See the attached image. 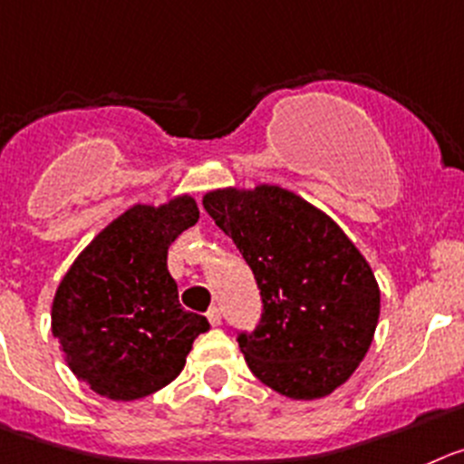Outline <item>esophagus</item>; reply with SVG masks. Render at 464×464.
Listing matches in <instances>:
<instances>
[{
    "label": "esophagus",
    "mask_w": 464,
    "mask_h": 464,
    "mask_svg": "<svg viewBox=\"0 0 464 464\" xmlns=\"http://www.w3.org/2000/svg\"><path fill=\"white\" fill-rule=\"evenodd\" d=\"M206 315H208V320H210L212 327H218V324H222V311H219L218 306H210Z\"/></svg>",
    "instance_id": "1"
}]
</instances>
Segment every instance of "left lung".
Segmentation results:
<instances>
[{"mask_svg": "<svg viewBox=\"0 0 464 464\" xmlns=\"http://www.w3.org/2000/svg\"><path fill=\"white\" fill-rule=\"evenodd\" d=\"M203 208L261 291V320L237 332L252 373L297 401L341 387L369 353L380 315L366 258L324 212L275 185L208 192Z\"/></svg>", "mask_w": 464, "mask_h": 464, "instance_id": "1", "label": "left lung"}]
</instances>
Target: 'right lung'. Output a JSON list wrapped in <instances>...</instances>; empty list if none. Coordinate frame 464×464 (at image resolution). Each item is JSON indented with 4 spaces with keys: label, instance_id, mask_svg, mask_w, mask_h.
Masks as SVG:
<instances>
[{
    "label": "right lung",
    "instance_id": "1",
    "mask_svg": "<svg viewBox=\"0 0 464 464\" xmlns=\"http://www.w3.org/2000/svg\"><path fill=\"white\" fill-rule=\"evenodd\" d=\"M198 222L194 198L132 206L77 256L52 302V334L95 393L137 401L183 371L206 315L185 311L167 249Z\"/></svg>",
    "mask_w": 464,
    "mask_h": 464
}]
</instances>
